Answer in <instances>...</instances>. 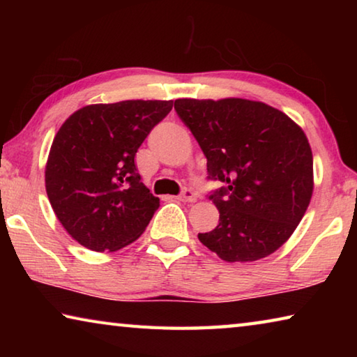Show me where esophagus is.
Segmentation results:
<instances>
[{
  "instance_id": "34e87169",
  "label": "esophagus",
  "mask_w": 357,
  "mask_h": 357,
  "mask_svg": "<svg viewBox=\"0 0 357 357\" xmlns=\"http://www.w3.org/2000/svg\"><path fill=\"white\" fill-rule=\"evenodd\" d=\"M178 200L183 203H193V202H197V195L190 190H185L184 193H181V195L178 197Z\"/></svg>"
}]
</instances>
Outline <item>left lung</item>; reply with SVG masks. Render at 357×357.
<instances>
[{
  "label": "left lung",
  "mask_w": 357,
  "mask_h": 357,
  "mask_svg": "<svg viewBox=\"0 0 357 357\" xmlns=\"http://www.w3.org/2000/svg\"><path fill=\"white\" fill-rule=\"evenodd\" d=\"M174 110L208 159L219 225L198 239L228 263H250L287 243L309 208L313 155L301 126L264 102L176 99Z\"/></svg>",
  "instance_id": "obj_1"
}]
</instances>
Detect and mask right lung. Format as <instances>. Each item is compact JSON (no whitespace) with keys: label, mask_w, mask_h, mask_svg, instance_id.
<instances>
[{"label":"right lung","mask_w":357,"mask_h":357,"mask_svg":"<svg viewBox=\"0 0 357 357\" xmlns=\"http://www.w3.org/2000/svg\"><path fill=\"white\" fill-rule=\"evenodd\" d=\"M173 100H121L82 107L53 138L45 190L53 213L78 244L114 252L142 236L159 198L137 173L135 154Z\"/></svg>","instance_id":"obj_1"}]
</instances>
